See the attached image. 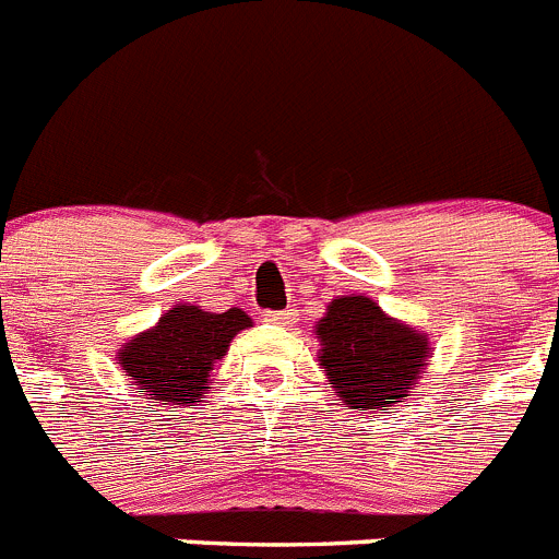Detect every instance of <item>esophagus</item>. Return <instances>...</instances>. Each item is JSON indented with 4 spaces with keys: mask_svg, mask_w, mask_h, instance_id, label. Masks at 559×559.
<instances>
[{
    "mask_svg": "<svg viewBox=\"0 0 559 559\" xmlns=\"http://www.w3.org/2000/svg\"><path fill=\"white\" fill-rule=\"evenodd\" d=\"M264 319L273 324H281V328H286V324L295 322V311H292V308H286V311H270V313H264Z\"/></svg>",
    "mask_w": 559,
    "mask_h": 559,
    "instance_id": "1",
    "label": "esophagus"
}]
</instances>
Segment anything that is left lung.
I'll list each match as a JSON object with an SVG mask.
<instances>
[{
  "label": "left lung",
  "instance_id": "8db88e82",
  "mask_svg": "<svg viewBox=\"0 0 559 559\" xmlns=\"http://www.w3.org/2000/svg\"><path fill=\"white\" fill-rule=\"evenodd\" d=\"M313 335L319 368L338 401L368 415L406 399L431 357L424 330L384 313L366 295L335 297Z\"/></svg>",
  "mask_w": 559,
  "mask_h": 559
}]
</instances>
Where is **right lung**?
Here are the masks:
<instances>
[{"instance_id": "right-lung-1", "label": "right lung", "mask_w": 559, "mask_h": 559, "mask_svg": "<svg viewBox=\"0 0 559 559\" xmlns=\"http://www.w3.org/2000/svg\"><path fill=\"white\" fill-rule=\"evenodd\" d=\"M253 328L242 308L224 313L204 311L193 302H177L144 333H135L117 349L119 368L133 379L135 393L150 406L186 409L197 406L207 390L215 362L229 352L240 330Z\"/></svg>"}]
</instances>
